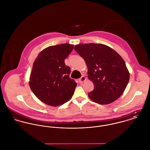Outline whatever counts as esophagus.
I'll return each mask as SVG.
<instances>
[{
  "mask_svg": "<svg viewBox=\"0 0 150 150\" xmlns=\"http://www.w3.org/2000/svg\"><path fill=\"white\" fill-rule=\"evenodd\" d=\"M86 81V77L83 75V76H82L81 77V78H79V82L80 83H82L84 82H85Z\"/></svg>",
  "mask_w": 150,
  "mask_h": 150,
  "instance_id": "1",
  "label": "esophagus"
}]
</instances>
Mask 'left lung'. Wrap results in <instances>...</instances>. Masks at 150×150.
Listing matches in <instances>:
<instances>
[{
	"mask_svg": "<svg viewBox=\"0 0 150 150\" xmlns=\"http://www.w3.org/2000/svg\"><path fill=\"white\" fill-rule=\"evenodd\" d=\"M74 50L83 57L88 68V78L94 85L89 98L100 105L109 104L124 93L129 72L121 56L102 44H79Z\"/></svg>",
	"mask_w": 150,
	"mask_h": 150,
	"instance_id": "obj_1",
	"label": "left lung"
}]
</instances>
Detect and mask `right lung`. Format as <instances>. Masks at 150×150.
<instances>
[{
	"label": "right lung",
	"mask_w": 150,
	"mask_h": 150,
	"mask_svg": "<svg viewBox=\"0 0 150 150\" xmlns=\"http://www.w3.org/2000/svg\"><path fill=\"white\" fill-rule=\"evenodd\" d=\"M73 48L74 45L67 43L48 47L34 62L29 86L35 96L48 105H62L74 93L77 83L69 78L71 69L64 63Z\"/></svg>",
	"instance_id": "1"
}]
</instances>
